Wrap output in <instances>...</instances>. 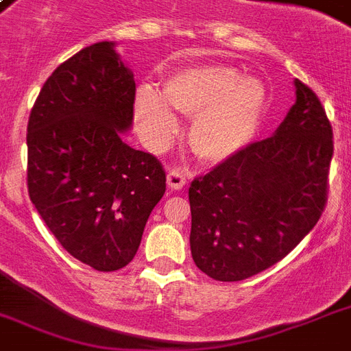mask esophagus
<instances>
[{
    "label": "esophagus",
    "mask_w": 351,
    "mask_h": 351,
    "mask_svg": "<svg viewBox=\"0 0 351 351\" xmlns=\"http://www.w3.org/2000/svg\"><path fill=\"white\" fill-rule=\"evenodd\" d=\"M167 186H169V189H173V191H180V189H184V186H186V175H184L180 169H171L169 173H167Z\"/></svg>",
    "instance_id": "1"
}]
</instances>
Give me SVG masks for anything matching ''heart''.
Listing matches in <instances>:
<instances>
[{
    "label": "heart",
    "mask_w": 351,
    "mask_h": 351,
    "mask_svg": "<svg viewBox=\"0 0 351 351\" xmlns=\"http://www.w3.org/2000/svg\"><path fill=\"white\" fill-rule=\"evenodd\" d=\"M266 104V89L253 76L228 65H191L165 80L164 96L142 85L134 95V117L153 147H165L180 129L176 111L193 117L189 143L198 158L222 164L255 138Z\"/></svg>",
    "instance_id": "1"
}]
</instances>
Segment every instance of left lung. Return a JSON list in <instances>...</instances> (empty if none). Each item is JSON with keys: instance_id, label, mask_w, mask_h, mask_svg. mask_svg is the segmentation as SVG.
<instances>
[{"instance_id": "1", "label": "left lung", "mask_w": 351, "mask_h": 351, "mask_svg": "<svg viewBox=\"0 0 351 351\" xmlns=\"http://www.w3.org/2000/svg\"><path fill=\"white\" fill-rule=\"evenodd\" d=\"M293 85L295 104L271 136L191 182V255L215 280H244L282 261L324 211L332 125L315 93Z\"/></svg>"}]
</instances>
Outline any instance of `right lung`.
Masks as SVG:
<instances>
[{
	"instance_id": "right-lung-1",
	"label": "right lung",
	"mask_w": 351,
	"mask_h": 351,
	"mask_svg": "<svg viewBox=\"0 0 351 351\" xmlns=\"http://www.w3.org/2000/svg\"><path fill=\"white\" fill-rule=\"evenodd\" d=\"M114 47L100 41L62 63L27 127L30 200L65 251L98 271L132 261L165 193L158 160L123 142L136 84Z\"/></svg>"
}]
</instances>
